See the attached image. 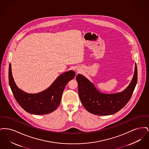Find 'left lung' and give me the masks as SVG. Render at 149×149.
<instances>
[{"label":"left lung","instance_id":"8db88e82","mask_svg":"<svg viewBox=\"0 0 149 149\" xmlns=\"http://www.w3.org/2000/svg\"><path fill=\"white\" fill-rule=\"evenodd\" d=\"M76 79L79 97L85 109L95 115H111L118 112L131 98L137 83V69L135 63L134 74L130 84L122 92L113 94L99 92L93 83L81 74H78Z\"/></svg>","mask_w":149,"mask_h":149}]
</instances>
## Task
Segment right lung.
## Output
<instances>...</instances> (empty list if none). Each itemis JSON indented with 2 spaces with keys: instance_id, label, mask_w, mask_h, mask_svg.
Segmentation results:
<instances>
[{
  "instance_id": "right-lung-1",
  "label": "right lung",
  "mask_w": 149,
  "mask_h": 149,
  "mask_svg": "<svg viewBox=\"0 0 149 149\" xmlns=\"http://www.w3.org/2000/svg\"><path fill=\"white\" fill-rule=\"evenodd\" d=\"M73 70L59 75L50 86L41 92L29 94L19 89L12 74L11 64L9 66V83L14 98L22 108L29 113L43 115L54 112L59 106L67 83L74 78Z\"/></svg>"
}]
</instances>
